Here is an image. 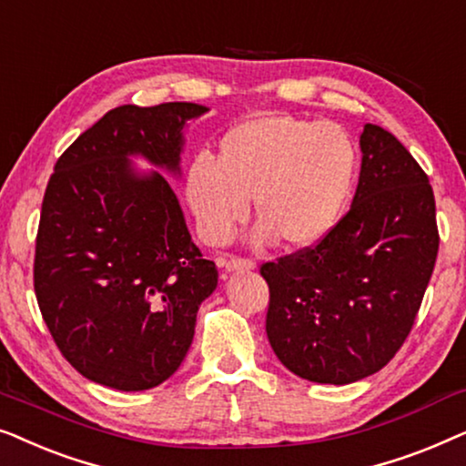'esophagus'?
<instances>
[{"label": "esophagus", "instance_id": "esophagus-1", "mask_svg": "<svg viewBox=\"0 0 466 466\" xmlns=\"http://www.w3.org/2000/svg\"><path fill=\"white\" fill-rule=\"evenodd\" d=\"M227 271H252L257 263L250 258H241V257H231L228 260H225Z\"/></svg>", "mask_w": 466, "mask_h": 466}]
</instances>
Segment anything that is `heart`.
I'll list each match as a JSON object with an SVG mask.
<instances>
[{
  "instance_id": "b5f03b06",
  "label": "heart",
  "mask_w": 466,
  "mask_h": 466,
  "mask_svg": "<svg viewBox=\"0 0 466 466\" xmlns=\"http://www.w3.org/2000/svg\"><path fill=\"white\" fill-rule=\"evenodd\" d=\"M359 148L341 125L292 114H254L231 127L216 161L197 157L187 171V199L209 244H225L250 214L254 239L311 248L327 238L352 195Z\"/></svg>"
}]
</instances>
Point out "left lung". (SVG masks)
I'll list each match as a JSON object with an SVG mask.
<instances>
[{"mask_svg": "<svg viewBox=\"0 0 466 466\" xmlns=\"http://www.w3.org/2000/svg\"><path fill=\"white\" fill-rule=\"evenodd\" d=\"M360 150L352 208L333 231L260 267L273 352L318 384H352L392 360L439 252L435 195L416 158L378 125H365Z\"/></svg>", "mask_w": 466, "mask_h": 466, "instance_id": "8db88e82", "label": "left lung"}]
</instances>
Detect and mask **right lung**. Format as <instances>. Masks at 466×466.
Wrapping results in <instances>:
<instances>
[{
	"label": "right lung",
	"mask_w": 466,
	"mask_h": 466,
	"mask_svg": "<svg viewBox=\"0 0 466 466\" xmlns=\"http://www.w3.org/2000/svg\"><path fill=\"white\" fill-rule=\"evenodd\" d=\"M208 107L120 106L59 157L42 201L34 289L56 348L95 384L133 392L171 378L218 284L169 182L129 157L180 171L182 129Z\"/></svg>",
	"instance_id": "right-lung-1"
}]
</instances>
